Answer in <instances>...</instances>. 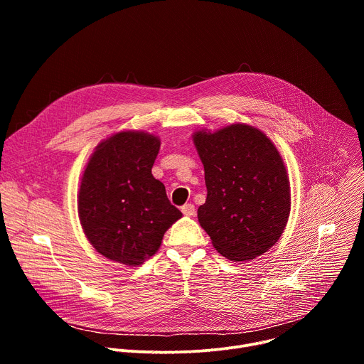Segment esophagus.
Listing matches in <instances>:
<instances>
[{
  "instance_id": "1",
  "label": "esophagus",
  "mask_w": 364,
  "mask_h": 364,
  "mask_svg": "<svg viewBox=\"0 0 364 364\" xmlns=\"http://www.w3.org/2000/svg\"><path fill=\"white\" fill-rule=\"evenodd\" d=\"M181 212H183L184 216H193L196 213V209H194V205L191 203H187L181 207Z\"/></svg>"
}]
</instances>
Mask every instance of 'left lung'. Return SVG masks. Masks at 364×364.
I'll use <instances>...</instances> for the list:
<instances>
[{
	"label": "left lung",
	"instance_id": "left-lung-1",
	"mask_svg": "<svg viewBox=\"0 0 364 364\" xmlns=\"http://www.w3.org/2000/svg\"><path fill=\"white\" fill-rule=\"evenodd\" d=\"M193 141L207 187L197 210L200 226L233 262L261 256L281 237L291 210L289 180L277 146L246 124L197 131Z\"/></svg>",
	"mask_w": 364,
	"mask_h": 364
}]
</instances>
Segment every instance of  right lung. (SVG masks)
Wrapping results in <instances>:
<instances>
[{
    "instance_id": "right-lung-1",
    "label": "right lung",
    "mask_w": 364,
    "mask_h": 364,
    "mask_svg": "<svg viewBox=\"0 0 364 364\" xmlns=\"http://www.w3.org/2000/svg\"><path fill=\"white\" fill-rule=\"evenodd\" d=\"M160 139L122 131L100 142L82 176L77 210L90 245L114 262L138 267L159 250L183 215L151 168Z\"/></svg>"
}]
</instances>
